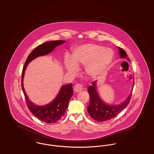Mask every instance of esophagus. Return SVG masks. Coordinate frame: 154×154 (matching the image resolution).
<instances>
[{
    "label": "esophagus",
    "instance_id": "1",
    "mask_svg": "<svg viewBox=\"0 0 154 154\" xmlns=\"http://www.w3.org/2000/svg\"><path fill=\"white\" fill-rule=\"evenodd\" d=\"M83 89V85L81 84H76L74 87V91L75 92H79Z\"/></svg>",
    "mask_w": 154,
    "mask_h": 154
}]
</instances>
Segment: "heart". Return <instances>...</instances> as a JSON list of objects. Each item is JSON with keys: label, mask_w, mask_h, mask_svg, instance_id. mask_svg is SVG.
I'll list each match as a JSON object with an SVG mask.
<instances>
[{"label": "heart", "mask_w": 154, "mask_h": 154, "mask_svg": "<svg viewBox=\"0 0 154 154\" xmlns=\"http://www.w3.org/2000/svg\"><path fill=\"white\" fill-rule=\"evenodd\" d=\"M114 57V52L109 48L96 44L81 45L74 48L72 59L66 57L64 64L66 70L74 73L78 66H85V72L89 77L95 79L99 76L109 66Z\"/></svg>", "instance_id": "1"}]
</instances>
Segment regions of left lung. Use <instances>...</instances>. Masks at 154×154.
I'll return each instance as SVG.
<instances>
[{
  "label": "left lung",
  "instance_id": "8db88e82",
  "mask_svg": "<svg viewBox=\"0 0 154 154\" xmlns=\"http://www.w3.org/2000/svg\"><path fill=\"white\" fill-rule=\"evenodd\" d=\"M119 54L121 58L126 59L130 62V59L127 57V54L123 49L118 47ZM96 81L92 82V85L88 88L89 95V104L87 107L88 112L90 116L96 121L103 122L116 117L118 114L125 109L131 99V92L124 102L117 106H109L103 102L98 95V93L96 89ZM134 86V84H133ZM133 91V89H132Z\"/></svg>",
  "mask_w": 154,
  "mask_h": 154
}]
</instances>
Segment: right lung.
Segmentation results:
<instances>
[{"mask_svg":"<svg viewBox=\"0 0 154 154\" xmlns=\"http://www.w3.org/2000/svg\"><path fill=\"white\" fill-rule=\"evenodd\" d=\"M65 42V40H56L47 42L38 45L35 50L30 53L22 69L21 87L25 97L26 105L29 110L39 120L48 124L56 122L65 114L69 105V102L73 96V91L72 84L70 83L68 85L62 86L58 95L51 103L43 106H38L29 100L23 87V79L26 67L30 61L38 57L48 54L51 52L55 47L63 44Z\"/></svg>","mask_w":154,"mask_h":154,"instance_id":"obj_1","label":"right lung"}]
</instances>
